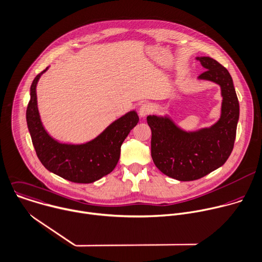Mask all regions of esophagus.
<instances>
[{
  "label": "esophagus",
  "instance_id": "obj_1",
  "mask_svg": "<svg viewBox=\"0 0 262 262\" xmlns=\"http://www.w3.org/2000/svg\"><path fill=\"white\" fill-rule=\"evenodd\" d=\"M151 111L152 110H151V106L149 105V104L148 103H144V104H142V105L139 108V115H140V117L144 118V117L148 116L151 113Z\"/></svg>",
  "mask_w": 262,
  "mask_h": 262
}]
</instances>
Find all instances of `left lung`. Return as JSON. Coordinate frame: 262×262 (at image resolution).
<instances>
[{
    "mask_svg": "<svg viewBox=\"0 0 262 262\" xmlns=\"http://www.w3.org/2000/svg\"><path fill=\"white\" fill-rule=\"evenodd\" d=\"M197 60L206 69L198 78L221 86L220 120L211 128L185 132L168 118H146L151 130L150 152L155 165L167 177L183 182L201 179L226 162L233 149L239 117L238 100L228 70L210 57Z\"/></svg>",
    "mask_w": 262,
    "mask_h": 262,
    "instance_id": "left-lung-1",
    "label": "left lung"
}]
</instances>
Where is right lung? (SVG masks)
Instances as JSON below:
<instances>
[{
    "instance_id": "add662e5",
    "label": "right lung",
    "mask_w": 262,
    "mask_h": 262,
    "mask_svg": "<svg viewBox=\"0 0 262 262\" xmlns=\"http://www.w3.org/2000/svg\"><path fill=\"white\" fill-rule=\"evenodd\" d=\"M47 70L39 73L31 85V99L27 108V123L37 157L43 166L55 174L73 183L90 184L111 173L117 166L121 146L137 125L138 116L130 112L114 122L97 138L84 144H64L52 139L40 121L36 85Z\"/></svg>"
}]
</instances>
